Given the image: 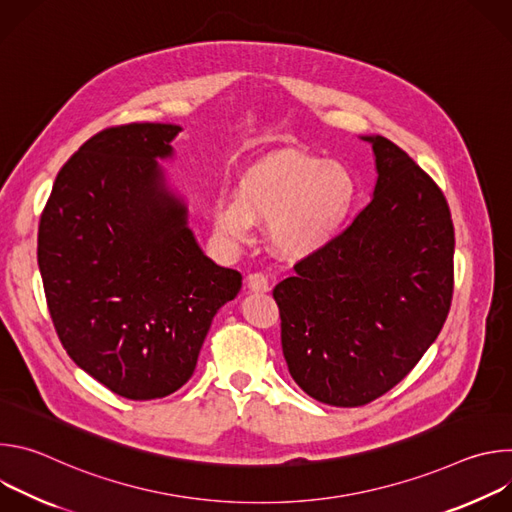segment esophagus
<instances>
[{"label":"esophagus","mask_w":512,"mask_h":512,"mask_svg":"<svg viewBox=\"0 0 512 512\" xmlns=\"http://www.w3.org/2000/svg\"><path fill=\"white\" fill-rule=\"evenodd\" d=\"M247 287L253 294H265V291H269V279L263 273H253L247 279Z\"/></svg>","instance_id":"esophagus-1"}]
</instances>
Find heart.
Segmentation results:
<instances>
[{"label":"heart","instance_id":"1","mask_svg":"<svg viewBox=\"0 0 512 512\" xmlns=\"http://www.w3.org/2000/svg\"><path fill=\"white\" fill-rule=\"evenodd\" d=\"M356 198V178L342 162L302 150H275L241 172L235 200H216L214 229L243 243L251 223H267L271 251L298 263L324 253L338 239Z\"/></svg>","mask_w":512,"mask_h":512}]
</instances>
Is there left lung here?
Listing matches in <instances>:
<instances>
[{
    "mask_svg": "<svg viewBox=\"0 0 512 512\" xmlns=\"http://www.w3.org/2000/svg\"><path fill=\"white\" fill-rule=\"evenodd\" d=\"M373 200L273 298L289 375L316 401L358 407L393 389L440 334L454 291V225L435 182L383 135Z\"/></svg>",
    "mask_w": 512,
    "mask_h": 512,
    "instance_id": "8db88e82",
    "label": "left lung"
}]
</instances>
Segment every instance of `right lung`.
I'll use <instances>...</instances> for the list:
<instances>
[{"label":"right lung","instance_id":"1","mask_svg":"<svg viewBox=\"0 0 512 512\" xmlns=\"http://www.w3.org/2000/svg\"><path fill=\"white\" fill-rule=\"evenodd\" d=\"M174 123H129L85 141L40 218L38 267L56 334L87 375L150 401L194 373L212 318L243 277L216 265L188 227L162 160Z\"/></svg>","mask_w":512,"mask_h":512}]
</instances>
